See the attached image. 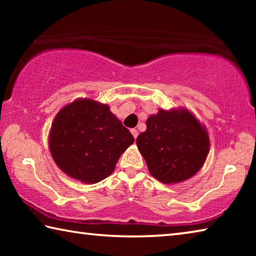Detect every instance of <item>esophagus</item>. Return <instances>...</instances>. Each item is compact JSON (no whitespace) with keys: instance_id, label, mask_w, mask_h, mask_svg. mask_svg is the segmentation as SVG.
<instances>
[{"instance_id":"34e87169","label":"esophagus","mask_w":256,"mask_h":256,"mask_svg":"<svg viewBox=\"0 0 256 256\" xmlns=\"http://www.w3.org/2000/svg\"><path fill=\"white\" fill-rule=\"evenodd\" d=\"M131 133H132V136H134V138H138V132L136 131V128H132V130H131Z\"/></svg>"}]
</instances>
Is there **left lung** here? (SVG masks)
Masks as SVG:
<instances>
[{
	"mask_svg": "<svg viewBox=\"0 0 256 256\" xmlns=\"http://www.w3.org/2000/svg\"><path fill=\"white\" fill-rule=\"evenodd\" d=\"M146 124L136 146L156 180L176 184L201 170L210 150L209 134L188 108L159 110Z\"/></svg>",
	"mask_w": 256,
	"mask_h": 256,
	"instance_id": "left-lung-1",
	"label": "left lung"
}]
</instances>
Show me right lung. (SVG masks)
Segmentation results:
<instances>
[{
	"label": "right lung",
	"mask_w": 256,
	"mask_h": 256,
	"mask_svg": "<svg viewBox=\"0 0 256 256\" xmlns=\"http://www.w3.org/2000/svg\"><path fill=\"white\" fill-rule=\"evenodd\" d=\"M134 138L110 106L79 98L64 106L52 123L48 146L68 176L94 184L110 176Z\"/></svg>",
	"instance_id": "1"
}]
</instances>
